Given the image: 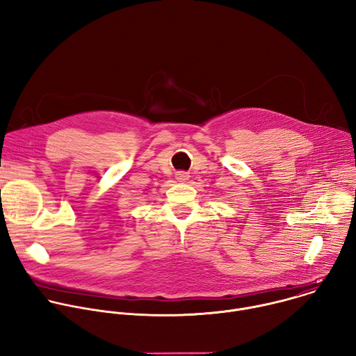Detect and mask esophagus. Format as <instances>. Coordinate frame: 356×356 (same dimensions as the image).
<instances>
[{"instance_id":"1","label":"esophagus","mask_w":356,"mask_h":356,"mask_svg":"<svg viewBox=\"0 0 356 356\" xmlns=\"http://www.w3.org/2000/svg\"><path fill=\"white\" fill-rule=\"evenodd\" d=\"M188 173H186V172H177L176 173V179H177V181H186V180H188Z\"/></svg>"}]
</instances>
